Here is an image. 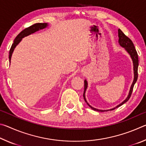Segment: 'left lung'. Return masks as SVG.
<instances>
[{
	"mask_svg": "<svg viewBox=\"0 0 146 146\" xmlns=\"http://www.w3.org/2000/svg\"><path fill=\"white\" fill-rule=\"evenodd\" d=\"M118 43H119L120 45L122 47V48H124L125 50H126L127 52L129 53V55H130L131 58L132 60H133V71H134V79H133V82L131 84V86L130 88V90L129 94H128L127 98L123 101V102L120 104L119 105H118L117 107L114 108L113 109H111V110H109L110 111H112L113 110H115V108H118L119 106L123 105V104L127 102L128 100L129 99V98L131 97V95L132 91L133 90V87H134L135 84L136 83L138 78V54L137 51H136V49L134 46V44H133V42L129 38H128L127 36L125 35L123 33V32L120 30V29H118ZM88 88V82L87 80H84V94H83V97H84V99L86 101V102L88 104V105L90 106V107L94 111H100V112H104V111H108L109 110H98V109H96L95 108L92 107V106H90L89 104L88 103L87 100L86 99V97H85V93H86V91L87 90Z\"/></svg>",
	"mask_w": 146,
	"mask_h": 146,
	"instance_id": "1",
	"label": "left lung"
}]
</instances>
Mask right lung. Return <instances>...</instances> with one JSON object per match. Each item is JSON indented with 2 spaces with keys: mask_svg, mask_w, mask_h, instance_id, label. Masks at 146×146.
Masks as SVG:
<instances>
[{
  "mask_svg": "<svg viewBox=\"0 0 146 146\" xmlns=\"http://www.w3.org/2000/svg\"><path fill=\"white\" fill-rule=\"evenodd\" d=\"M48 26V24L47 23H36V24H33V25L28 27V28L24 29L23 31H22L21 33H20L18 35L16 36V38H15L13 43L11 47L10 50H9V62L11 61L12 53L13 52L14 49L15 48V47L17 45H18L20 42L22 40V39H23L24 37H25V36L29 35L34 33L35 32L39 31L40 29L46 28Z\"/></svg>",
  "mask_w": 146,
  "mask_h": 146,
  "instance_id": "right-lung-1",
  "label": "right lung"
}]
</instances>
